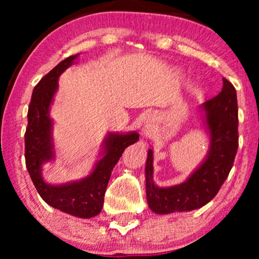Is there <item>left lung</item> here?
Returning a JSON list of instances; mask_svg holds the SVG:
<instances>
[{"instance_id":"1","label":"left lung","mask_w":259,"mask_h":259,"mask_svg":"<svg viewBox=\"0 0 259 259\" xmlns=\"http://www.w3.org/2000/svg\"><path fill=\"white\" fill-rule=\"evenodd\" d=\"M210 150L203 164L179 185L158 187L153 182V152L148 150L146 196L155 213L197 210L211 201L231 171L238 150V105L233 84L223 79L222 92L203 105Z\"/></svg>"}]
</instances>
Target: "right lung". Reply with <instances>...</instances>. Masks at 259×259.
Wrapping results in <instances>:
<instances>
[{"mask_svg": "<svg viewBox=\"0 0 259 259\" xmlns=\"http://www.w3.org/2000/svg\"><path fill=\"white\" fill-rule=\"evenodd\" d=\"M76 58L77 54L63 60L35 86L28 108L24 158L31 182L46 203L75 217L92 218L101 212L108 180L115 164L125 148L139 140V134L109 133L104 143V157L84 179L63 185H51L45 182L41 175L42 165L54 159L53 121L49 116V106L58 90L59 76L73 65Z\"/></svg>", "mask_w": 259, "mask_h": 259, "instance_id": "add662e5", "label": "right lung"}]
</instances>
